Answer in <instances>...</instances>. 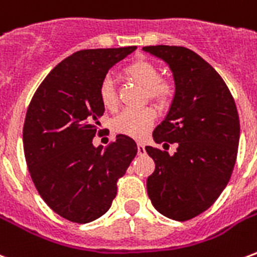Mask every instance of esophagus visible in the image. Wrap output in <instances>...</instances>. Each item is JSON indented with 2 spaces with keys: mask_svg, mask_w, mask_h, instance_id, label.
<instances>
[{
  "mask_svg": "<svg viewBox=\"0 0 257 257\" xmlns=\"http://www.w3.org/2000/svg\"><path fill=\"white\" fill-rule=\"evenodd\" d=\"M137 152H139V155L146 154V147H144V144H142V143L137 144Z\"/></svg>",
  "mask_w": 257,
  "mask_h": 257,
  "instance_id": "34e87169",
  "label": "esophagus"
}]
</instances>
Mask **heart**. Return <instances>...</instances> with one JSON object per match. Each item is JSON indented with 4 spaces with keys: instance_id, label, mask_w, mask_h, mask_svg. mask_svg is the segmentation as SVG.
Segmentation results:
<instances>
[{
    "instance_id": "heart-1",
    "label": "heart",
    "mask_w": 257,
    "mask_h": 257,
    "mask_svg": "<svg viewBox=\"0 0 257 257\" xmlns=\"http://www.w3.org/2000/svg\"><path fill=\"white\" fill-rule=\"evenodd\" d=\"M125 74L136 81L146 89L147 95L151 99L164 102L171 95V86L168 82L160 81L158 67L147 60H137L125 68ZM98 97L106 110H113L118 105L114 83L110 76H105L98 86ZM156 118V111L152 107H140V109H125L117 114L111 121L113 131L121 135L143 139L150 132Z\"/></svg>"
}]
</instances>
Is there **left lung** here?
Wrapping results in <instances>:
<instances>
[{"label":"left lung","instance_id":"left-lung-1","mask_svg":"<svg viewBox=\"0 0 257 257\" xmlns=\"http://www.w3.org/2000/svg\"><path fill=\"white\" fill-rule=\"evenodd\" d=\"M172 72L175 93L166 118L155 128L156 144H178L170 155L146 147L155 162L147 179L151 202L160 214L187 221L207 210L226 187L237 158L240 121L220 74L185 47L150 46Z\"/></svg>","mask_w":257,"mask_h":257}]
</instances>
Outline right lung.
Returning a JSON list of instances; mask_svg holds the SVG:
<instances>
[{"label": "right lung", "instance_id": "obj_1", "mask_svg": "<svg viewBox=\"0 0 257 257\" xmlns=\"http://www.w3.org/2000/svg\"><path fill=\"white\" fill-rule=\"evenodd\" d=\"M136 47L78 51L60 62L39 86L23 129L29 174L44 202L66 220L87 224L111 206L117 181L137 154L133 139L117 135L94 147L105 107L98 86Z\"/></svg>", "mask_w": 257, "mask_h": 257}]
</instances>
